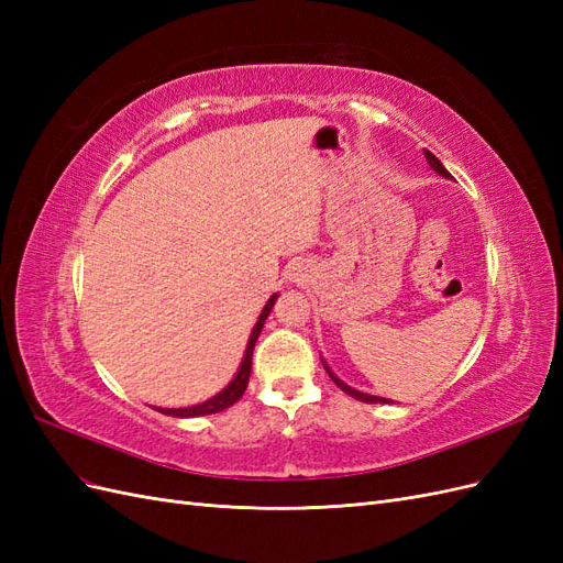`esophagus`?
<instances>
[{
    "instance_id": "1",
    "label": "esophagus",
    "mask_w": 563,
    "mask_h": 563,
    "mask_svg": "<svg viewBox=\"0 0 563 563\" xmlns=\"http://www.w3.org/2000/svg\"><path fill=\"white\" fill-rule=\"evenodd\" d=\"M296 275H298V272H296Z\"/></svg>"
}]
</instances>
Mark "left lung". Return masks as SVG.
<instances>
[{
	"label": "left lung",
	"mask_w": 563,
	"mask_h": 563,
	"mask_svg": "<svg viewBox=\"0 0 563 563\" xmlns=\"http://www.w3.org/2000/svg\"><path fill=\"white\" fill-rule=\"evenodd\" d=\"M424 157H428V164L434 168V172L439 174V176H444V178H451V174L446 172V168H444V164H441L434 155H432V152H428V150H424ZM321 356V354H319ZM321 364H323V368H327V373H329V378L340 387V389H343L345 391V395H350V397H354V399H360V401H364V404H391L389 399H385V397H376V395H366V391H362V389H354V387H350L347 383H343V380H340L338 376H335V373L329 368V364L327 362H323L321 360Z\"/></svg>",
	"instance_id": "8db88e82"
}]
</instances>
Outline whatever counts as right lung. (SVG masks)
<instances>
[{"label":"right lung","instance_id":"obj_1","mask_svg":"<svg viewBox=\"0 0 563 563\" xmlns=\"http://www.w3.org/2000/svg\"><path fill=\"white\" fill-rule=\"evenodd\" d=\"M279 294H272L269 300L265 302V308L258 317V321H255V327L249 335V343H246V350H244V356L240 366H236L234 376L230 378V383L216 391L213 397L203 399L199 404H190V406H155V411L164 413V416H174V418H197V416H211V413H220L225 411V408H230L234 401H240L242 395L246 391V385H249V376H251V356H253V347H255V340H258L261 331H263V323L265 319L269 317L272 308H275Z\"/></svg>","mask_w":563,"mask_h":563}]
</instances>
